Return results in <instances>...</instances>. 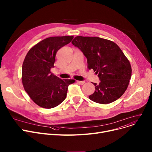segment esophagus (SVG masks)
<instances>
[{
  "instance_id": "1",
  "label": "esophagus",
  "mask_w": 152,
  "mask_h": 152,
  "mask_svg": "<svg viewBox=\"0 0 152 152\" xmlns=\"http://www.w3.org/2000/svg\"><path fill=\"white\" fill-rule=\"evenodd\" d=\"M76 82H77V84H80V85H83V84L85 83L84 81H80V80H77Z\"/></svg>"
}]
</instances>
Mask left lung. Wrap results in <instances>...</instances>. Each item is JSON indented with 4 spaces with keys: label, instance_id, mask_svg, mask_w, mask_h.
Returning <instances> with one entry per match:
<instances>
[{
    "label": "left lung",
    "instance_id": "left-lung-1",
    "mask_svg": "<svg viewBox=\"0 0 152 152\" xmlns=\"http://www.w3.org/2000/svg\"><path fill=\"white\" fill-rule=\"evenodd\" d=\"M72 44L87 58V67L93 69L100 83L90 99L99 104H109L122 96L131 76V66L122 50L109 39L92 37H76Z\"/></svg>",
    "mask_w": 152,
    "mask_h": 152
}]
</instances>
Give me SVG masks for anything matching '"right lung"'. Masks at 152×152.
<instances>
[{
    "mask_svg": "<svg viewBox=\"0 0 152 152\" xmlns=\"http://www.w3.org/2000/svg\"><path fill=\"white\" fill-rule=\"evenodd\" d=\"M73 36L47 38L34 46L23 64L22 83L29 97L38 106L50 109L66 96L68 87L75 79H62L50 72L58 50L69 43Z\"/></svg>",
    "mask_w": 152,
    "mask_h": 152,
    "instance_id": "1",
    "label": "right lung"
}]
</instances>
